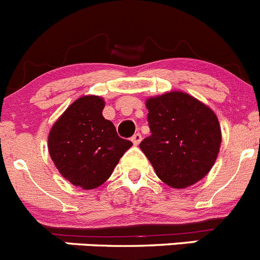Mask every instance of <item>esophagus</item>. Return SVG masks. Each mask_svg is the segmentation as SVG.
Returning a JSON list of instances; mask_svg holds the SVG:
<instances>
[{
	"mask_svg": "<svg viewBox=\"0 0 260 260\" xmlns=\"http://www.w3.org/2000/svg\"><path fill=\"white\" fill-rule=\"evenodd\" d=\"M131 140H132V142H133V144H135V145H139L140 142H141V140H142L141 133H139V132L135 133V135L132 136V139H131Z\"/></svg>",
	"mask_w": 260,
	"mask_h": 260,
	"instance_id": "obj_1",
	"label": "esophagus"
}]
</instances>
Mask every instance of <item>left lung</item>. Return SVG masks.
Masks as SVG:
<instances>
[{"mask_svg":"<svg viewBox=\"0 0 260 260\" xmlns=\"http://www.w3.org/2000/svg\"><path fill=\"white\" fill-rule=\"evenodd\" d=\"M151 135L140 144L156 176L172 188H186L209 174L221 142L219 120L210 107L182 92L146 101Z\"/></svg>","mask_w":260,"mask_h":260,"instance_id":"obj_1","label":"left lung"}]
</instances>
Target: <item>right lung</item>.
Returning <instances> with one entry per match:
<instances>
[{"label": "right lung", "mask_w": 260, "mask_h": 260, "mask_svg": "<svg viewBox=\"0 0 260 260\" xmlns=\"http://www.w3.org/2000/svg\"><path fill=\"white\" fill-rule=\"evenodd\" d=\"M104 107L101 97H80L70 105L49 133L51 160L63 177L83 189L102 185L132 146L102 116Z\"/></svg>", "instance_id": "obj_1"}]
</instances>
